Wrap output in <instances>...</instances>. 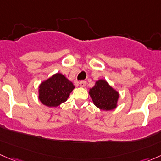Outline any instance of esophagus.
Listing matches in <instances>:
<instances>
[{
	"instance_id": "1",
	"label": "esophagus",
	"mask_w": 161,
	"mask_h": 161,
	"mask_svg": "<svg viewBox=\"0 0 161 161\" xmlns=\"http://www.w3.org/2000/svg\"><path fill=\"white\" fill-rule=\"evenodd\" d=\"M86 85V81H81V82H79V86L85 87Z\"/></svg>"
}]
</instances>
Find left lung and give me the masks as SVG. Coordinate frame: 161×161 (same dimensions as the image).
<instances>
[{
    "label": "left lung",
    "mask_w": 161,
    "mask_h": 161,
    "mask_svg": "<svg viewBox=\"0 0 161 161\" xmlns=\"http://www.w3.org/2000/svg\"><path fill=\"white\" fill-rule=\"evenodd\" d=\"M89 94L94 105L99 109L108 111L118 107L119 92L105 79L96 81L94 86L89 90Z\"/></svg>",
    "instance_id": "left-lung-1"
}]
</instances>
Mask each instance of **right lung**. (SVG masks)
I'll use <instances>...</instances> for the list:
<instances>
[{
    "label": "right lung",
    "mask_w": 161,
    "mask_h": 161,
    "mask_svg": "<svg viewBox=\"0 0 161 161\" xmlns=\"http://www.w3.org/2000/svg\"><path fill=\"white\" fill-rule=\"evenodd\" d=\"M74 89L75 86L64 75L55 73L40 84L38 99L45 106L57 108L67 101Z\"/></svg>",
    "instance_id": "add662e5"
}]
</instances>
